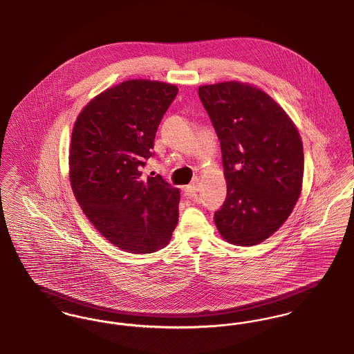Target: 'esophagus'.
Returning <instances> with one entry per match:
<instances>
[{"label":"esophagus","mask_w":354,"mask_h":354,"mask_svg":"<svg viewBox=\"0 0 354 354\" xmlns=\"http://www.w3.org/2000/svg\"><path fill=\"white\" fill-rule=\"evenodd\" d=\"M184 192H185V196L187 198H192L193 201H198V196L196 194L198 192V183L197 181H194L190 185L186 186Z\"/></svg>","instance_id":"obj_1"}]
</instances>
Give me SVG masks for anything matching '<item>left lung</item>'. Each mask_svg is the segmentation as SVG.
I'll list each match as a JSON object with an SVG mask.
<instances>
[{
  "instance_id": "obj_1",
  "label": "left lung",
  "mask_w": 354,
  "mask_h": 354,
  "mask_svg": "<svg viewBox=\"0 0 354 354\" xmlns=\"http://www.w3.org/2000/svg\"><path fill=\"white\" fill-rule=\"evenodd\" d=\"M220 140L226 198L214 213L223 239L252 246L270 237L297 203L304 149L295 124L277 102L230 81L198 88Z\"/></svg>"
}]
</instances>
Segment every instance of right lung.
<instances>
[{
  "label": "right lung",
  "mask_w": 354,
  "mask_h": 354,
  "mask_svg": "<svg viewBox=\"0 0 354 354\" xmlns=\"http://www.w3.org/2000/svg\"><path fill=\"white\" fill-rule=\"evenodd\" d=\"M177 93L170 84L129 80L93 98L73 128L69 168L75 200L108 241L129 253L165 248L178 223L180 190L160 174L141 177Z\"/></svg>",
  "instance_id": "right-lung-1"
}]
</instances>
